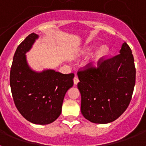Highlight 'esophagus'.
<instances>
[{
    "mask_svg": "<svg viewBox=\"0 0 146 146\" xmlns=\"http://www.w3.org/2000/svg\"><path fill=\"white\" fill-rule=\"evenodd\" d=\"M78 82H79V79H78V77H77V76H75V77H74V83L75 85H77Z\"/></svg>",
    "mask_w": 146,
    "mask_h": 146,
    "instance_id": "1",
    "label": "esophagus"
}]
</instances>
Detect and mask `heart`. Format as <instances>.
<instances>
[{"label": "heart", "instance_id": "b5f03b06", "mask_svg": "<svg viewBox=\"0 0 146 146\" xmlns=\"http://www.w3.org/2000/svg\"><path fill=\"white\" fill-rule=\"evenodd\" d=\"M94 46H89V47H87L86 50H83V52H82V53L85 54V55H86V54H89L93 50H94ZM110 49L109 47H108V45L104 44L100 46V47L98 48V50L96 51L95 54L93 55L92 58H91V63L92 64V65L94 66H97L99 62L101 61L104 57H106L107 55H108Z\"/></svg>", "mask_w": 146, "mask_h": 146}]
</instances>
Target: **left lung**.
I'll list each match as a JSON object with an SVG mask.
<instances>
[{
	"label": "left lung",
	"mask_w": 146,
	"mask_h": 146,
	"mask_svg": "<svg viewBox=\"0 0 146 146\" xmlns=\"http://www.w3.org/2000/svg\"><path fill=\"white\" fill-rule=\"evenodd\" d=\"M120 54L102 60L97 67L86 66L77 72L81 94V113L95 123L116 120L128 108L135 85L133 55L124 42Z\"/></svg>",
	"instance_id": "8db88e82"
}]
</instances>
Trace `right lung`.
Instances as JSON below:
<instances>
[{
	"instance_id": "obj_1",
	"label": "right lung",
	"mask_w": 146,
	"mask_h": 146,
	"mask_svg": "<svg viewBox=\"0 0 146 146\" xmlns=\"http://www.w3.org/2000/svg\"><path fill=\"white\" fill-rule=\"evenodd\" d=\"M38 38L37 34L31 33L17 48L10 71V86L20 114L31 123L45 125L52 123L61 113L64 96L73 86L74 74L31 69L25 54Z\"/></svg>"
}]
</instances>
